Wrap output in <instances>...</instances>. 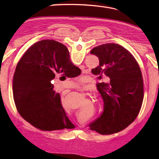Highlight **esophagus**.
<instances>
[{
    "label": "esophagus",
    "instance_id": "esophagus-1",
    "mask_svg": "<svg viewBox=\"0 0 159 159\" xmlns=\"http://www.w3.org/2000/svg\"><path fill=\"white\" fill-rule=\"evenodd\" d=\"M85 89H90V87H89V86H86V87H85Z\"/></svg>",
    "mask_w": 159,
    "mask_h": 159
}]
</instances>
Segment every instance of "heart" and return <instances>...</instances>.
<instances>
[{"instance_id":"b5f03b06","label":"heart","mask_w":159,"mask_h":159,"mask_svg":"<svg viewBox=\"0 0 159 159\" xmlns=\"http://www.w3.org/2000/svg\"><path fill=\"white\" fill-rule=\"evenodd\" d=\"M72 85L76 87V88L80 89V90H85V85L83 83H73Z\"/></svg>"}]
</instances>
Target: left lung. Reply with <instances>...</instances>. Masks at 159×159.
Returning <instances> with one entry per match:
<instances>
[{
  "mask_svg": "<svg viewBox=\"0 0 159 159\" xmlns=\"http://www.w3.org/2000/svg\"><path fill=\"white\" fill-rule=\"evenodd\" d=\"M90 53L98 57L100 62L92 72L100 79L105 75L110 81L98 83L104 111L89 126L102 134L116 133L133 122L139 113L143 99L142 74L135 59L121 45L104 43Z\"/></svg>",
  "mask_w": 159,
  "mask_h": 159,
  "instance_id": "8db88e82",
  "label": "left lung"
}]
</instances>
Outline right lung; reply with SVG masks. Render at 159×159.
Listing matches in <instances>:
<instances>
[{
	"label": "right lung",
	"mask_w": 159,
	"mask_h": 159,
	"mask_svg": "<svg viewBox=\"0 0 159 159\" xmlns=\"http://www.w3.org/2000/svg\"><path fill=\"white\" fill-rule=\"evenodd\" d=\"M80 73L63 43L52 39L35 43L19 61L13 75V99L20 116L42 130L74 128L50 81L55 76L61 80Z\"/></svg>",
	"instance_id": "obj_1"
}]
</instances>
